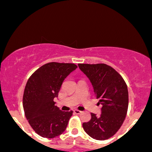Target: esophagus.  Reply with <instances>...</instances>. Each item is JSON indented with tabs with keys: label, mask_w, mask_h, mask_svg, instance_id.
Wrapping results in <instances>:
<instances>
[{
	"label": "esophagus",
	"mask_w": 152,
	"mask_h": 152,
	"mask_svg": "<svg viewBox=\"0 0 152 152\" xmlns=\"http://www.w3.org/2000/svg\"><path fill=\"white\" fill-rule=\"evenodd\" d=\"M73 112H74V113L77 114V115H79V114L81 113V111L78 110V109H74V110H73Z\"/></svg>",
	"instance_id": "obj_1"
}]
</instances>
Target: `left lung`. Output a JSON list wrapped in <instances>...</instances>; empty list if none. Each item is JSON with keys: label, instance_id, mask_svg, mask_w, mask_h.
Masks as SVG:
<instances>
[{"label": "left lung", "instance_id": "obj_1", "mask_svg": "<svg viewBox=\"0 0 152 152\" xmlns=\"http://www.w3.org/2000/svg\"><path fill=\"white\" fill-rule=\"evenodd\" d=\"M78 66L89 78L99 104H102V114L91 113L89 122L83 128L91 138L108 139L122 126L128 108V91L122 77L106 64H78Z\"/></svg>", "mask_w": 152, "mask_h": 152}]
</instances>
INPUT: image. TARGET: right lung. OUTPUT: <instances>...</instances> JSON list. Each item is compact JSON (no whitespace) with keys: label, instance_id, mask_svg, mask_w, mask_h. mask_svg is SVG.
Here are the masks:
<instances>
[{"label":"right lung","instance_id":"1","mask_svg":"<svg viewBox=\"0 0 152 152\" xmlns=\"http://www.w3.org/2000/svg\"><path fill=\"white\" fill-rule=\"evenodd\" d=\"M77 67L75 64L47 63L30 77L23 95L24 115L29 124L40 136H58L67 126L72 111L62 112L55 106L65 78Z\"/></svg>","mask_w":152,"mask_h":152}]
</instances>
